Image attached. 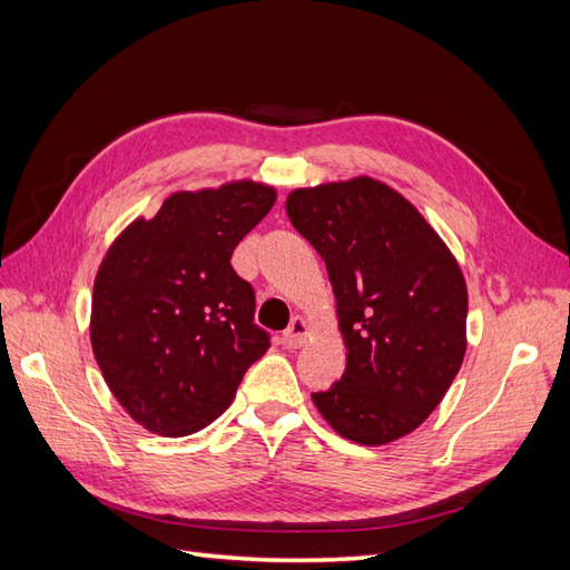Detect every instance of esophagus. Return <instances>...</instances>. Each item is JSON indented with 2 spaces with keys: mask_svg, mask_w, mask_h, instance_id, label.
Segmentation results:
<instances>
[{
  "mask_svg": "<svg viewBox=\"0 0 570 570\" xmlns=\"http://www.w3.org/2000/svg\"><path fill=\"white\" fill-rule=\"evenodd\" d=\"M308 335H312V327H308V323L302 316H295L287 331L283 333V347L299 350L302 344L308 340Z\"/></svg>",
  "mask_w": 570,
  "mask_h": 570,
  "instance_id": "34e87169",
  "label": "esophagus"
}]
</instances>
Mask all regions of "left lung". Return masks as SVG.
Instances as JSON below:
<instances>
[{
    "instance_id": "obj_1",
    "label": "left lung",
    "mask_w": 570,
    "mask_h": 570,
    "mask_svg": "<svg viewBox=\"0 0 570 570\" xmlns=\"http://www.w3.org/2000/svg\"><path fill=\"white\" fill-rule=\"evenodd\" d=\"M285 212L331 278L347 366L312 400L342 438L387 444L416 430L465 354L469 292L452 252L373 178L289 193Z\"/></svg>"
}]
</instances>
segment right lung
<instances>
[{
    "label": "right lung",
    "mask_w": 570,
    "mask_h": 570,
    "mask_svg": "<svg viewBox=\"0 0 570 570\" xmlns=\"http://www.w3.org/2000/svg\"><path fill=\"white\" fill-rule=\"evenodd\" d=\"M273 202L275 189L252 180L176 193L101 262L92 352L118 404L151 433L183 438L216 421L271 347L230 258Z\"/></svg>",
    "instance_id": "obj_1"
}]
</instances>
